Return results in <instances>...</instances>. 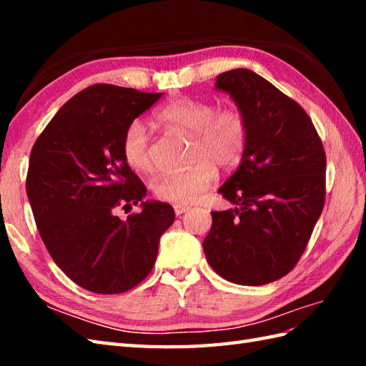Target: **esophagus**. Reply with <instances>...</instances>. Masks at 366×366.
<instances>
[{
  "label": "esophagus",
  "instance_id": "1",
  "mask_svg": "<svg viewBox=\"0 0 366 366\" xmlns=\"http://www.w3.org/2000/svg\"><path fill=\"white\" fill-rule=\"evenodd\" d=\"M174 207V212H176V215L179 217V215H182L184 212H187L189 211V204H174L173 206Z\"/></svg>",
  "mask_w": 366,
  "mask_h": 366
}]
</instances>
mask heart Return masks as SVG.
<instances>
[{"label": "heart", "mask_w": 366, "mask_h": 366, "mask_svg": "<svg viewBox=\"0 0 366 366\" xmlns=\"http://www.w3.org/2000/svg\"><path fill=\"white\" fill-rule=\"evenodd\" d=\"M160 126L190 134L189 157L192 165L181 173L162 174L152 181V193L162 201L195 203L217 177V165L234 169L244 160L250 137L245 114L239 108L217 110L212 102L193 97H179L155 113ZM122 157L137 173L152 169L151 142L142 121H132L124 130Z\"/></svg>", "instance_id": "b5f03b06"}]
</instances>
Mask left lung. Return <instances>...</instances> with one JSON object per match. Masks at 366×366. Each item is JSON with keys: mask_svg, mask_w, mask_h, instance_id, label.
Returning <instances> with one entry per match:
<instances>
[{"mask_svg": "<svg viewBox=\"0 0 366 366\" xmlns=\"http://www.w3.org/2000/svg\"><path fill=\"white\" fill-rule=\"evenodd\" d=\"M250 127L237 171L220 187L236 204L212 212L203 240L211 267L231 283L259 286L295 267L325 201V152L307 112L261 75L217 76Z\"/></svg>", "mask_w": 366, "mask_h": 366, "instance_id": "obj_1", "label": "left lung"}]
</instances>
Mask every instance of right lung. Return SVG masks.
I'll use <instances>...</instances> for the list:
<instances>
[{"label": "right lung", "instance_id": "right-lung-1", "mask_svg": "<svg viewBox=\"0 0 366 366\" xmlns=\"http://www.w3.org/2000/svg\"><path fill=\"white\" fill-rule=\"evenodd\" d=\"M162 92L99 83L59 108L31 149L26 195L44 244L74 283L121 294L149 275L173 207L146 201V187L122 157L129 124ZM142 201L121 221L115 211Z\"/></svg>", "mask_w": 366, "mask_h": 366}]
</instances>
